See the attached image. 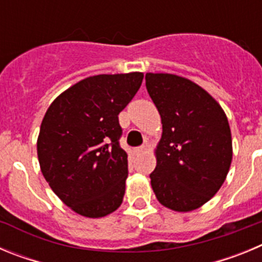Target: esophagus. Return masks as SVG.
<instances>
[{
	"instance_id": "34e87169",
	"label": "esophagus",
	"mask_w": 262,
	"mask_h": 262,
	"mask_svg": "<svg viewBox=\"0 0 262 262\" xmlns=\"http://www.w3.org/2000/svg\"><path fill=\"white\" fill-rule=\"evenodd\" d=\"M145 149V145H140V147H136L134 151H135V154H140V152H143Z\"/></svg>"
}]
</instances>
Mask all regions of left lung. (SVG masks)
<instances>
[{"instance_id":"obj_1","label":"left lung","mask_w":262,"mask_h":262,"mask_svg":"<svg viewBox=\"0 0 262 262\" xmlns=\"http://www.w3.org/2000/svg\"><path fill=\"white\" fill-rule=\"evenodd\" d=\"M145 86L163 123L152 189L168 209H198L221 189L230 169L226 114L206 90L180 76L147 73Z\"/></svg>"}]
</instances>
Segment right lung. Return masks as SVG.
<instances>
[{"instance_id": "1", "label": "right lung", "mask_w": 262, "mask_h": 262, "mask_svg": "<svg viewBox=\"0 0 262 262\" xmlns=\"http://www.w3.org/2000/svg\"><path fill=\"white\" fill-rule=\"evenodd\" d=\"M143 73L98 75L80 81L48 107L38 138L41 173L77 214L101 217L123 201L128 176L119 139V113L142 85Z\"/></svg>"}]
</instances>
